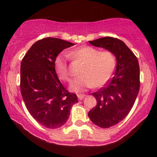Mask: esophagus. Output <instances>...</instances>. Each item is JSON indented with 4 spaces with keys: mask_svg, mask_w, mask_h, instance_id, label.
I'll return each mask as SVG.
<instances>
[{
    "mask_svg": "<svg viewBox=\"0 0 157 157\" xmlns=\"http://www.w3.org/2000/svg\"><path fill=\"white\" fill-rule=\"evenodd\" d=\"M77 96H78V100H82L83 98L85 97L86 95H85V94H78V95H77Z\"/></svg>",
    "mask_w": 157,
    "mask_h": 157,
    "instance_id": "1",
    "label": "esophagus"
}]
</instances>
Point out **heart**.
I'll return each instance as SVG.
<instances>
[{"label": "heart", "mask_w": 157, "mask_h": 157, "mask_svg": "<svg viewBox=\"0 0 157 157\" xmlns=\"http://www.w3.org/2000/svg\"><path fill=\"white\" fill-rule=\"evenodd\" d=\"M75 61L83 62L81 74L82 76L73 81L70 86L71 91H84L93 86L100 87L108 82L114 72L117 60L112 51H103L91 46H81L67 53ZM55 68L61 80L71 81L67 59L63 54L55 59Z\"/></svg>", "instance_id": "heart-1"}]
</instances>
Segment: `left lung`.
Segmentation results:
<instances>
[{
    "label": "left lung",
    "instance_id": "1",
    "mask_svg": "<svg viewBox=\"0 0 157 157\" xmlns=\"http://www.w3.org/2000/svg\"><path fill=\"white\" fill-rule=\"evenodd\" d=\"M92 46L114 53L117 68L104 87L92 94L97 101L88 115L96 126L109 128L126 118L134 106L140 87L139 61L122 40L104 37L89 41Z\"/></svg>",
    "mask_w": 157,
    "mask_h": 157
}]
</instances>
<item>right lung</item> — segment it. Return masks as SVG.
<instances>
[{"instance_id":"add662e5","label":"right lung","mask_w":157,"mask_h":157,"mask_svg":"<svg viewBox=\"0 0 157 157\" xmlns=\"http://www.w3.org/2000/svg\"><path fill=\"white\" fill-rule=\"evenodd\" d=\"M74 44L56 38H45L32 46L21 63V92L33 118L48 128H57L68 121L73 105L78 102L59 81L55 59Z\"/></svg>"}]
</instances>
